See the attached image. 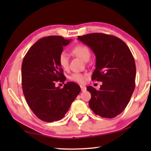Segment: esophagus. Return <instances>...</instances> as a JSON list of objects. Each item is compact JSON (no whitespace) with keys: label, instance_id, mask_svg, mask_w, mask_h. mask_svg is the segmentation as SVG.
Masks as SVG:
<instances>
[{"label":"esophagus","instance_id":"34e87169","mask_svg":"<svg viewBox=\"0 0 151 151\" xmlns=\"http://www.w3.org/2000/svg\"><path fill=\"white\" fill-rule=\"evenodd\" d=\"M81 91H83V92L85 91L86 90V86H83V85H81Z\"/></svg>","mask_w":151,"mask_h":151}]
</instances>
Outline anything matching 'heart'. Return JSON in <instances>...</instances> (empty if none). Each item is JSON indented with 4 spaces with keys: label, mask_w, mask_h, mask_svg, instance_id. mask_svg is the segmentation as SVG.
I'll return each instance as SVG.
<instances>
[{
    "label": "heart",
    "mask_w": 151,
    "mask_h": 151,
    "mask_svg": "<svg viewBox=\"0 0 151 151\" xmlns=\"http://www.w3.org/2000/svg\"><path fill=\"white\" fill-rule=\"evenodd\" d=\"M73 55L80 58L85 62L90 59L91 56V52L90 48L87 46L82 44H78L70 50ZM58 63L64 70H67L69 66V59L65 52H62L58 55ZM86 74L82 73H73L70 76L69 79L70 81L76 82L78 83H83L86 81Z\"/></svg>",
    "instance_id": "b5f03b06"
}]
</instances>
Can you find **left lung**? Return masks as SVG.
<instances>
[{"label":"left lung","mask_w":151,"mask_h":151,"mask_svg":"<svg viewBox=\"0 0 151 151\" xmlns=\"http://www.w3.org/2000/svg\"><path fill=\"white\" fill-rule=\"evenodd\" d=\"M96 56L92 80L103 82L99 90L89 86V106L103 118L116 117L124 111L135 88L136 65L133 56L124 41L113 35L91 33L78 36Z\"/></svg>","instance_id":"1"}]
</instances>
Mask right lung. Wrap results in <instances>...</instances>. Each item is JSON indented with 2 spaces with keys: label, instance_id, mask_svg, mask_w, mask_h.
Instances as JSON below:
<instances>
[{
  "label": "right lung",
  "instance_id": "1",
  "mask_svg": "<svg viewBox=\"0 0 151 151\" xmlns=\"http://www.w3.org/2000/svg\"><path fill=\"white\" fill-rule=\"evenodd\" d=\"M71 39L48 36L37 40L25 55L22 63V88L27 103L38 118L51 122L62 119L81 92L73 82L56 87L66 77L58 63V55ZM64 84V83H63Z\"/></svg>",
  "mask_w": 151,
  "mask_h": 151
}]
</instances>
